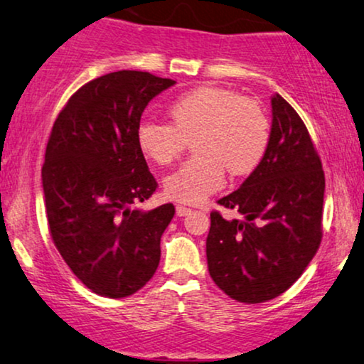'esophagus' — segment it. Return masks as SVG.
Returning <instances> with one entry per match:
<instances>
[{"mask_svg":"<svg viewBox=\"0 0 364 364\" xmlns=\"http://www.w3.org/2000/svg\"><path fill=\"white\" fill-rule=\"evenodd\" d=\"M191 213V208H186V206H183V205H178L176 206V215L178 216H186V215H190Z\"/></svg>","mask_w":364,"mask_h":364,"instance_id":"obj_1","label":"esophagus"}]
</instances>
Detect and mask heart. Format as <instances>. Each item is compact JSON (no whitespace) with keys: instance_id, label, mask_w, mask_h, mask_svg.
I'll return each mask as SVG.
<instances>
[{"instance_id":"heart-1","label":"heart","mask_w":364,"mask_h":364,"mask_svg":"<svg viewBox=\"0 0 364 364\" xmlns=\"http://www.w3.org/2000/svg\"><path fill=\"white\" fill-rule=\"evenodd\" d=\"M169 122L144 121L136 142L144 158L169 164L193 141L196 156L169 174L164 191L174 201L200 205L225 185V169L235 176L252 173L270 142V119L255 99L227 87L203 85L174 99Z\"/></svg>"}]
</instances>
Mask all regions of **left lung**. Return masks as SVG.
<instances>
[{"label":"left lung","instance_id":"1","mask_svg":"<svg viewBox=\"0 0 364 364\" xmlns=\"http://www.w3.org/2000/svg\"><path fill=\"white\" fill-rule=\"evenodd\" d=\"M324 171L306 124L279 94L264 159L211 211L206 259L213 282L245 304L270 301L301 277L323 238Z\"/></svg>","mask_w":364,"mask_h":364}]
</instances>
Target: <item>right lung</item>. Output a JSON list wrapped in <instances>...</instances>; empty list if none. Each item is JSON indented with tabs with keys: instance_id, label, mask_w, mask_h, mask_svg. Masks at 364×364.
Segmentation results:
<instances>
[{
	"instance_id": "obj_1",
	"label": "right lung",
	"mask_w": 364,
	"mask_h": 364,
	"mask_svg": "<svg viewBox=\"0 0 364 364\" xmlns=\"http://www.w3.org/2000/svg\"><path fill=\"white\" fill-rule=\"evenodd\" d=\"M176 84L119 70L82 85L55 119L41 168L50 235L85 287L122 299L149 282L171 203L134 210L158 188L136 131L149 100Z\"/></svg>"
}]
</instances>
